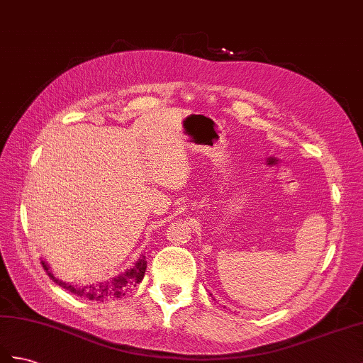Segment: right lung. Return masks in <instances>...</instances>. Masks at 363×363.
<instances>
[{"label": "right lung", "instance_id": "obj_1", "mask_svg": "<svg viewBox=\"0 0 363 363\" xmlns=\"http://www.w3.org/2000/svg\"><path fill=\"white\" fill-rule=\"evenodd\" d=\"M41 264H43V268L46 269L48 276L52 280H54L55 284H58L60 286H63L65 289H67L69 293H72V294L79 296V297L94 300V302H104V300H109V298H113V297L118 298L121 296H125L129 289H132V286H135L137 284H140L141 280H143L146 268H147L145 255H141L134 267L128 269L126 272H123L121 276L104 281V284L79 286V285H69V284H65V281L55 279L54 274L49 271L48 264L44 262H41Z\"/></svg>", "mask_w": 363, "mask_h": 363}]
</instances>
